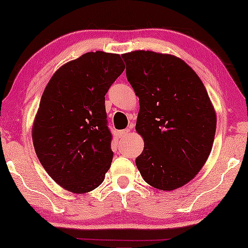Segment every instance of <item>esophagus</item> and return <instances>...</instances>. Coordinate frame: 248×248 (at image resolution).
Instances as JSON below:
<instances>
[{
	"label": "esophagus",
	"mask_w": 248,
	"mask_h": 248,
	"mask_svg": "<svg viewBox=\"0 0 248 248\" xmlns=\"http://www.w3.org/2000/svg\"><path fill=\"white\" fill-rule=\"evenodd\" d=\"M132 125H130V126H128V128H126V130H123V131H120L118 132V135H120V138H125V137H127L128 135V133H130V131L132 130Z\"/></svg>",
	"instance_id": "34e87169"
}]
</instances>
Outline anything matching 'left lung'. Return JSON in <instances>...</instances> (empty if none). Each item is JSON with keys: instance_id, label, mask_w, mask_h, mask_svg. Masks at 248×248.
<instances>
[{"instance_id": "8db88e82", "label": "left lung", "mask_w": 248, "mask_h": 248, "mask_svg": "<svg viewBox=\"0 0 248 248\" xmlns=\"http://www.w3.org/2000/svg\"><path fill=\"white\" fill-rule=\"evenodd\" d=\"M122 57L140 103L135 130L144 148L135 160L139 171L155 188L182 187L204 166L215 140L217 115L204 84L170 54L134 50Z\"/></svg>"}]
</instances>
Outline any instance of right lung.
I'll list each match as a JSON object with an SVG mask.
<instances>
[{
	"label": "right lung",
	"mask_w": 248,
	"mask_h": 248,
	"mask_svg": "<svg viewBox=\"0 0 248 248\" xmlns=\"http://www.w3.org/2000/svg\"><path fill=\"white\" fill-rule=\"evenodd\" d=\"M125 65L118 54L89 52L50 78L32 125V142L44 169L76 194L97 188L113 151L105 94Z\"/></svg>",
	"instance_id": "right-lung-1"
}]
</instances>
